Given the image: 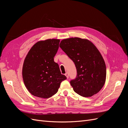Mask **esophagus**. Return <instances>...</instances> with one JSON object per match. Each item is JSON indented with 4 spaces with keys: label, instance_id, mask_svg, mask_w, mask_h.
<instances>
[{
    "label": "esophagus",
    "instance_id": "obj_1",
    "mask_svg": "<svg viewBox=\"0 0 128 128\" xmlns=\"http://www.w3.org/2000/svg\"><path fill=\"white\" fill-rule=\"evenodd\" d=\"M65 76H66V77H67V78H69V75H68V74L67 73V72H66L65 74Z\"/></svg>",
    "mask_w": 128,
    "mask_h": 128
}]
</instances>
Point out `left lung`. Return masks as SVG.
Segmentation results:
<instances>
[{"label": "left lung", "mask_w": 128, "mask_h": 128, "mask_svg": "<svg viewBox=\"0 0 128 128\" xmlns=\"http://www.w3.org/2000/svg\"><path fill=\"white\" fill-rule=\"evenodd\" d=\"M60 48L74 62L77 77L70 81L73 90L84 97H91L104 86L106 67L96 46L87 39L72 37L62 40Z\"/></svg>", "instance_id": "obj_1"}]
</instances>
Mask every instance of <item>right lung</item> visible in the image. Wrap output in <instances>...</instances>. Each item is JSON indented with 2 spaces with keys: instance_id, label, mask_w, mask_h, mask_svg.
I'll return each mask as SVG.
<instances>
[{
  "instance_id": "right-lung-1",
  "label": "right lung",
  "mask_w": 128,
  "mask_h": 128,
  "mask_svg": "<svg viewBox=\"0 0 128 128\" xmlns=\"http://www.w3.org/2000/svg\"><path fill=\"white\" fill-rule=\"evenodd\" d=\"M59 42L58 39L38 41L25 58L23 80L27 90L34 96L44 99L51 97L58 92L62 81L67 79L54 61Z\"/></svg>"
}]
</instances>
